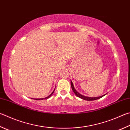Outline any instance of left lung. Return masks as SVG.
Returning a JSON list of instances; mask_svg holds the SVG:
<instances>
[{
	"mask_svg": "<svg viewBox=\"0 0 130 130\" xmlns=\"http://www.w3.org/2000/svg\"><path fill=\"white\" fill-rule=\"evenodd\" d=\"M70 82H71V86H72V89L73 90V92H74V94L76 95L77 96H78L79 98L82 99V100H86V101H94V100H98V99H100L101 98L103 97V96H105L106 94H107L106 93V94H104V95H101L100 96H97V97H89V96H84L83 95H82L80 93H79L75 89L74 85H73V84L72 81H70Z\"/></svg>",
	"mask_w": 130,
	"mask_h": 130,
	"instance_id": "obj_1",
	"label": "left lung"
}]
</instances>
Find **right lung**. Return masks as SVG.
I'll list each match as a JSON object with an SVG mask.
<instances>
[{
	"label": "right lung",
	"mask_w": 130,
	"mask_h": 130,
	"mask_svg": "<svg viewBox=\"0 0 130 130\" xmlns=\"http://www.w3.org/2000/svg\"><path fill=\"white\" fill-rule=\"evenodd\" d=\"M55 89H54V90L53 91V92L50 95H49V96H46V97H45V98H32V99H34L35 100H46V99H48V98H50L51 96V95H52V94H53V93H54V91H55Z\"/></svg>",
	"instance_id": "right-lung-1"
}]
</instances>
